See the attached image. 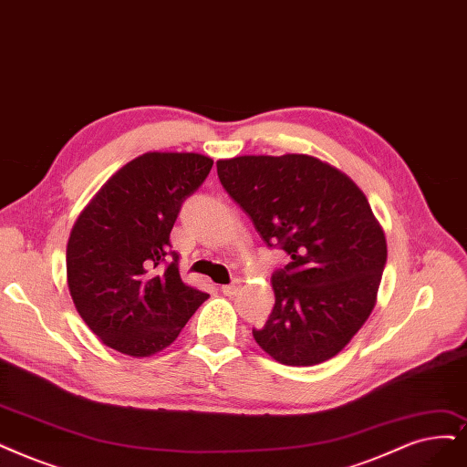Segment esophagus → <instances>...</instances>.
I'll use <instances>...</instances> for the list:
<instances>
[{"instance_id": "esophagus-1", "label": "esophagus", "mask_w": 467, "mask_h": 467, "mask_svg": "<svg viewBox=\"0 0 467 467\" xmlns=\"http://www.w3.org/2000/svg\"><path fill=\"white\" fill-rule=\"evenodd\" d=\"M240 288H243V285H240L238 281H234V283H231V285H224V286H221V290H223V295H224V296H236L238 292H240Z\"/></svg>"}]
</instances>
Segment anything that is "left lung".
Here are the masks:
<instances>
[{
	"label": "left lung",
	"instance_id": "obj_1",
	"mask_svg": "<svg viewBox=\"0 0 467 467\" xmlns=\"http://www.w3.org/2000/svg\"><path fill=\"white\" fill-rule=\"evenodd\" d=\"M229 196L267 246L290 257L271 277L273 312L255 342L285 366L335 358L377 304L387 238L361 188L314 155H236L217 161Z\"/></svg>",
	"mask_w": 467,
	"mask_h": 467
}]
</instances>
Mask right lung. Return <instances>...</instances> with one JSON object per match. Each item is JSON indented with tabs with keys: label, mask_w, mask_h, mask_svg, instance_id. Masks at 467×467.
Listing matches in <instances>:
<instances>
[{
	"label": "right lung",
	"mask_w": 467,
	"mask_h": 467,
	"mask_svg": "<svg viewBox=\"0 0 467 467\" xmlns=\"http://www.w3.org/2000/svg\"><path fill=\"white\" fill-rule=\"evenodd\" d=\"M212 165V158L192 151L142 153L77 217L67 243V286L78 316L106 347L132 358L158 354L210 296L182 283L169 236L182 200Z\"/></svg>",
	"instance_id": "1"
}]
</instances>
